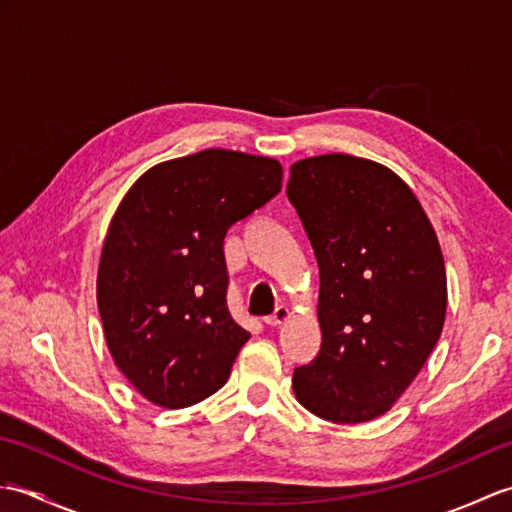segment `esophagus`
I'll return each mask as SVG.
<instances>
[{
    "label": "esophagus",
    "instance_id": "obj_1",
    "mask_svg": "<svg viewBox=\"0 0 512 512\" xmlns=\"http://www.w3.org/2000/svg\"><path fill=\"white\" fill-rule=\"evenodd\" d=\"M290 319V308H286V306H277V310L270 314V317H266V323L268 325H273V328H277V325H281V323H286Z\"/></svg>",
    "mask_w": 512,
    "mask_h": 512
}]
</instances>
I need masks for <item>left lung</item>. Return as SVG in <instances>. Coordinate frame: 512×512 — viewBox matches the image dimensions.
<instances>
[{"label":"left lung","instance_id":"left-lung-1","mask_svg":"<svg viewBox=\"0 0 512 512\" xmlns=\"http://www.w3.org/2000/svg\"><path fill=\"white\" fill-rule=\"evenodd\" d=\"M288 200L319 264L321 350L295 369L297 400L339 424L402 396L436 347L447 273L416 195L378 162L325 154L290 167Z\"/></svg>","mask_w":512,"mask_h":512}]
</instances>
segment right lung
Returning <instances> with one entry per match:
<instances>
[{
    "label": "right lung",
    "instance_id": "right-lung-1",
    "mask_svg": "<svg viewBox=\"0 0 512 512\" xmlns=\"http://www.w3.org/2000/svg\"><path fill=\"white\" fill-rule=\"evenodd\" d=\"M281 176L273 158L204 149L151 167L116 209L96 299L118 369L147 400L182 409L228 380L250 334L226 306L224 237Z\"/></svg>",
    "mask_w": 512,
    "mask_h": 512
}]
</instances>
